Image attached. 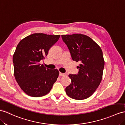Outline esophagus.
<instances>
[{"label":"esophagus","mask_w":125,"mask_h":125,"mask_svg":"<svg viewBox=\"0 0 125 125\" xmlns=\"http://www.w3.org/2000/svg\"><path fill=\"white\" fill-rule=\"evenodd\" d=\"M59 76H66V74H65V73H59Z\"/></svg>","instance_id":"obj_1"}]
</instances>
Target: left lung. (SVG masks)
<instances>
[{
    "label": "left lung",
    "instance_id": "obj_1",
    "mask_svg": "<svg viewBox=\"0 0 125 125\" xmlns=\"http://www.w3.org/2000/svg\"><path fill=\"white\" fill-rule=\"evenodd\" d=\"M62 37L67 45L72 59L81 63L78 66V74L68 75L71 83L66 87V93L75 100L87 99L95 92L102 80L104 67L102 51L86 35H62Z\"/></svg>",
    "mask_w": 125,
    "mask_h": 125
}]
</instances>
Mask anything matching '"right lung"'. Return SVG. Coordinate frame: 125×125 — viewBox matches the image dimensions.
Here are the masks:
<instances>
[{
  "mask_svg": "<svg viewBox=\"0 0 125 125\" xmlns=\"http://www.w3.org/2000/svg\"><path fill=\"white\" fill-rule=\"evenodd\" d=\"M60 36L34 33L17 44L13 57L14 76L21 89L28 95H46L57 81L59 71L45 68L39 62L44 59Z\"/></svg>",
  "mask_w": 125,
  "mask_h": 125,
  "instance_id": "1",
  "label": "right lung"
}]
</instances>
